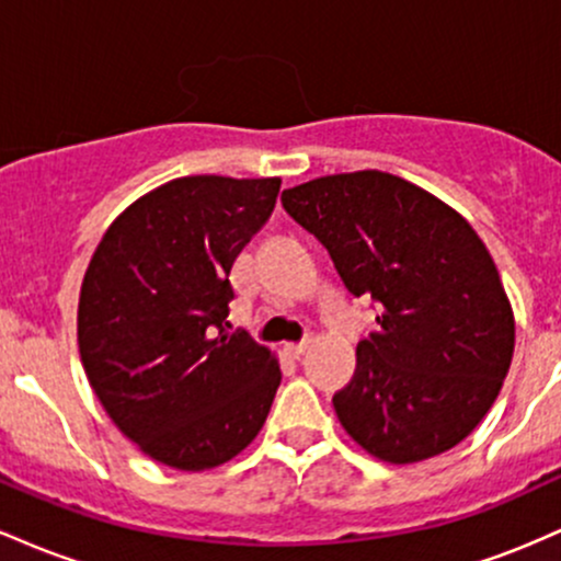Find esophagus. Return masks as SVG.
I'll return each mask as SVG.
<instances>
[{"instance_id":"esophagus-1","label":"esophagus","mask_w":561,"mask_h":561,"mask_svg":"<svg viewBox=\"0 0 561 561\" xmlns=\"http://www.w3.org/2000/svg\"><path fill=\"white\" fill-rule=\"evenodd\" d=\"M307 347H310V342H299V344H286V355H291V357H299V355H305L307 352Z\"/></svg>"}]
</instances>
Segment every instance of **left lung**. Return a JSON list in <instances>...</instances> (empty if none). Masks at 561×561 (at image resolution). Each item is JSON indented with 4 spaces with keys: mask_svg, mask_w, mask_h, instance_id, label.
<instances>
[{
    "mask_svg": "<svg viewBox=\"0 0 561 561\" xmlns=\"http://www.w3.org/2000/svg\"><path fill=\"white\" fill-rule=\"evenodd\" d=\"M280 201L329 249L352 297L379 301V329L333 394L344 432L398 467L456 448L493 408L514 355L512 301L480 236L379 169L310 180Z\"/></svg>",
    "mask_w": 561,
    "mask_h": 561,
    "instance_id": "1",
    "label": "left lung"
}]
</instances>
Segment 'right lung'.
<instances>
[{
    "instance_id": "1",
    "label": "right lung",
    "mask_w": 561,
    "mask_h": 561,
    "mask_svg": "<svg viewBox=\"0 0 561 561\" xmlns=\"http://www.w3.org/2000/svg\"><path fill=\"white\" fill-rule=\"evenodd\" d=\"M280 178L193 174L118 214L79 294V355L124 437L180 471L228 463L260 434L278 357L230 333V270L275 209Z\"/></svg>"
}]
</instances>
